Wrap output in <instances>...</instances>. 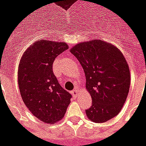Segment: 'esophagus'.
I'll use <instances>...</instances> for the list:
<instances>
[{
  "label": "esophagus",
  "mask_w": 146,
  "mask_h": 146,
  "mask_svg": "<svg viewBox=\"0 0 146 146\" xmlns=\"http://www.w3.org/2000/svg\"><path fill=\"white\" fill-rule=\"evenodd\" d=\"M71 95H72L74 97H76V96H77V95H78V89L75 88V90H73V91L71 92Z\"/></svg>",
  "instance_id": "1"
}]
</instances>
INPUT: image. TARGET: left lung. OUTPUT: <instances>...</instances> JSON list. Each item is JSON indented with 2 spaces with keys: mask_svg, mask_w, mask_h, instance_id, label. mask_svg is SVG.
<instances>
[{
  "mask_svg": "<svg viewBox=\"0 0 146 146\" xmlns=\"http://www.w3.org/2000/svg\"><path fill=\"white\" fill-rule=\"evenodd\" d=\"M70 51L80 62L92 106L86 110L90 121L104 123L118 115L126 101L131 83L128 62L114 45L93 39L75 45Z\"/></svg>",
  "mask_w": 146,
  "mask_h": 146,
  "instance_id": "left-lung-1",
  "label": "left lung"
}]
</instances>
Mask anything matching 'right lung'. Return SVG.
I'll use <instances>...</instances> for the list:
<instances>
[{
  "mask_svg": "<svg viewBox=\"0 0 146 146\" xmlns=\"http://www.w3.org/2000/svg\"><path fill=\"white\" fill-rule=\"evenodd\" d=\"M68 48L63 42L36 41L22 54L18 66L23 102L35 117L50 125L63 118L71 103V95L58 84L52 69L55 58Z\"/></svg>",
  "mask_w": 146,
  "mask_h": 146,
  "instance_id": "obj_1",
  "label": "right lung"
}]
</instances>
